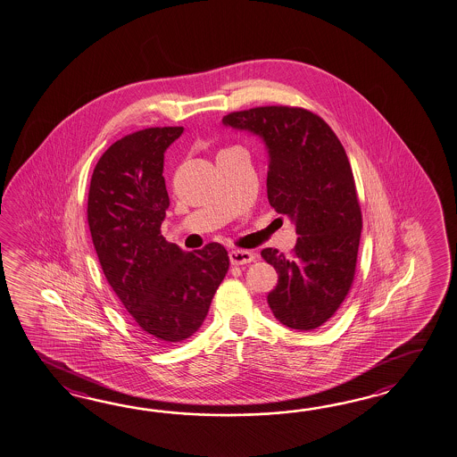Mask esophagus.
<instances>
[{
  "label": "esophagus",
  "mask_w": 457,
  "mask_h": 457,
  "mask_svg": "<svg viewBox=\"0 0 457 457\" xmlns=\"http://www.w3.org/2000/svg\"><path fill=\"white\" fill-rule=\"evenodd\" d=\"M256 259V254L251 251H245V249H237V251H231L229 253V261L233 266H245L249 264Z\"/></svg>",
  "instance_id": "1"
}]
</instances>
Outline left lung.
I'll use <instances>...</instances> for the list:
<instances>
[{
	"instance_id": "8db88e82",
	"label": "left lung",
	"mask_w": 457,
	"mask_h": 457,
	"mask_svg": "<svg viewBox=\"0 0 457 457\" xmlns=\"http://www.w3.org/2000/svg\"><path fill=\"white\" fill-rule=\"evenodd\" d=\"M223 125L264 142L269 204L299 236L292 256L261 253L278 276L269 307L282 325L313 330L345 301L355 276L361 212L345 150L319 115L299 107L233 112Z\"/></svg>"
}]
</instances>
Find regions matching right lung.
<instances>
[{
	"mask_svg": "<svg viewBox=\"0 0 457 457\" xmlns=\"http://www.w3.org/2000/svg\"><path fill=\"white\" fill-rule=\"evenodd\" d=\"M183 127H155L117 140L90 179L87 221L107 282L156 344H177L206 319L229 269L223 245L187 253L160 234L168 198L163 158Z\"/></svg>",
	"mask_w": 457,
	"mask_h": 457,
	"instance_id": "right-lung-1",
	"label": "right lung"
}]
</instances>
